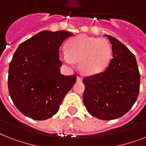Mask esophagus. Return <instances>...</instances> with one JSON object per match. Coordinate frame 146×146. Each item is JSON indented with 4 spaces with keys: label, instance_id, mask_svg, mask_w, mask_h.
I'll use <instances>...</instances> for the list:
<instances>
[{
    "label": "esophagus",
    "instance_id": "esophagus-1",
    "mask_svg": "<svg viewBox=\"0 0 146 146\" xmlns=\"http://www.w3.org/2000/svg\"><path fill=\"white\" fill-rule=\"evenodd\" d=\"M76 80H77L78 82H82V77H80V76H77V77H76Z\"/></svg>",
    "mask_w": 146,
    "mask_h": 146
}]
</instances>
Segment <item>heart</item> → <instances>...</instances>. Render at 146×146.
<instances>
[{
    "mask_svg": "<svg viewBox=\"0 0 146 146\" xmlns=\"http://www.w3.org/2000/svg\"><path fill=\"white\" fill-rule=\"evenodd\" d=\"M112 48L105 38L80 35L69 41L66 50L60 52L62 61L73 65L79 61V67L86 75H95L104 70L111 60Z\"/></svg>",
    "mask_w": 146,
    "mask_h": 146,
    "instance_id": "b5f03b06",
    "label": "heart"
}]
</instances>
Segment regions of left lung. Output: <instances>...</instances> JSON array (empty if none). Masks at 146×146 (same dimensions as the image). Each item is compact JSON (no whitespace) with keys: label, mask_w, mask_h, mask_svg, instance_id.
<instances>
[{"label":"left lung","mask_w":146,"mask_h":146,"mask_svg":"<svg viewBox=\"0 0 146 146\" xmlns=\"http://www.w3.org/2000/svg\"><path fill=\"white\" fill-rule=\"evenodd\" d=\"M104 35L112 45L113 58L103 72L83 79V103L92 116L110 120L124 115L136 102L140 74L133 54L119 40Z\"/></svg>","instance_id":"obj_1"}]
</instances>
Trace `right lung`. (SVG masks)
<instances>
[{
    "instance_id": "add662e5",
    "label": "right lung",
    "mask_w": 146,
    "mask_h": 146,
    "mask_svg": "<svg viewBox=\"0 0 146 146\" xmlns=\"http://www.w3.org/2000/svg\"><path fill=\"white\" fill-rule=\"evenodd\" d=\"M73 34L42 31L19 44L9 66L8 89L17 108L36 120L51 117L59 110L76 76L61 74L59 49Z\"/></svg>"
}]
</instances>
